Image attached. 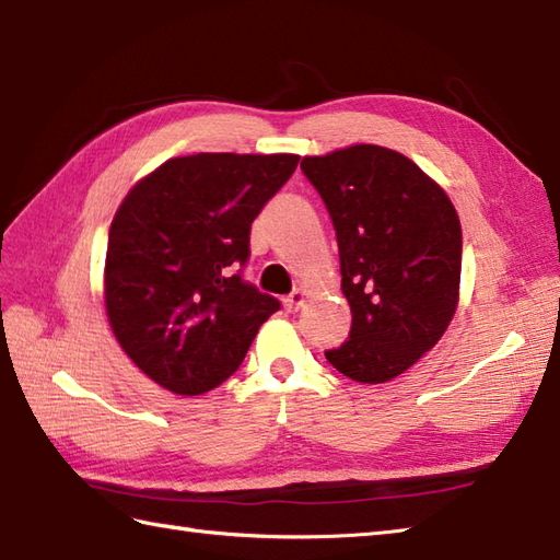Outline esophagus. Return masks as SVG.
<instances>
[{
	"label": "esophagus",
	"instance_id": "34e87169",
	"mask_svg": "<svg viewBox=\"0 0 560 560\" xmlns=\"http://www.w3.org/2000/svg\"><path fill=\"white\" fill-rule=\"evenodd\" d=\"M305 291L303 289H295L291 295H285L283 298V305H285V310H289V312H293V310H298V307H301L303 303H305Z\"/></svg>",
	"mask_w": 560,
	"mask_h": 560
}]
</instances>
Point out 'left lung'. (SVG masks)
Returning <instances> with one entry per match:
<instances>
[{"mask_svg": "<svg viewBox=\"0 0 560 560\" xmlns=\"http://www.w3.org/2000/svg\"><path fill=\"white\" fill-rule=\"evenodd\" d=\"M327 205L353 324L327 360L362 384L392 382L456 315L463 233L448 195L406 154L353 145L303 158Z\"/></svg>", "mask_w": 560, "mask_h": 560, "instance_id": "8db88e82", "label": "left lung"}]
</instances>
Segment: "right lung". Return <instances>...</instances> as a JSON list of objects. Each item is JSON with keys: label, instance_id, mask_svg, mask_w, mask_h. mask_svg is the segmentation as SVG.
I'll use <instances>...</instances> for the list:
<instances>
[{"label": "right lung", "instance_id": "1", "mask_svg": "<svg viewBox=\"0 0 560 560\" xmlns=\"http://www.w3.org/2000/svg\"><path fill=\"white\" fill-rule=\"evenodd\" d=\"M298 154L200 152L131 188L114 214L104 305L116 341L152 382L198 396L241 368L281 307L243 279L250 226Z\"/></svg>", "mask_w": 560, "mask_h": 560}]
</instances>
